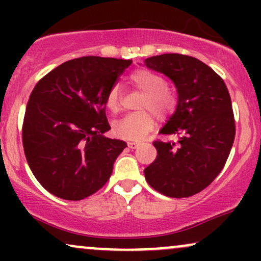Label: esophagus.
Masks as SVG:
<instances>
[{"label":"esophagus","instance_id":"obj_1","mask_svg":"<svg viewBox=\"0 0 261 261\" xmlns=\"http://www.w3.org/2000/svg\"><path fill=\"white\" fill-rule=\"evenodd\" d=\"M141 142H137V141H133V142H128V147L131 148H140Z\"/></svg>","mask_w":261,"mask_h":261}]
</instances>
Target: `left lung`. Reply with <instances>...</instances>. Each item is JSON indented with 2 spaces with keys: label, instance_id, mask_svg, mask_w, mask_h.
Instances as JSON below:
<instances>
[{
  "label": "left lung",
  "instance_id": "obj_1",
  "mask_svg": "<svg viewBox=\"0 0 261 261\" xmlns=\"http://www.w3.org/2000/svg\"><path fill=\"white\" fill-rule=\"evenodd\" d=\"M126 67L125 60L85 56L35 85L23 120V147L33 174L53 195L79 201L109 180L127 145L106 136V104Z\"/></svg>",
  "mask_w": 261,
  "mask_h": 261
}]
</instances>
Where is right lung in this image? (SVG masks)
<instances>
[{"label":"right lung","mask_w":261,"mask_h":261,"mask_svg":"<svg viewBox=\"0 0 261 261\" xmlns=\"http://www.w3.org/2000/svg\"><path fill=\"white\" fill-rule=\"evenodd\" d=\"M174 83L178 104L154 141L157 158L145 178L158 193L188 197L212 182L226 164L236 135L228 89L218 74L195 58L164 54L145 60Z\"/></svg>","instance_id":"1"}]
</instances>
